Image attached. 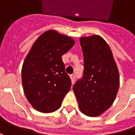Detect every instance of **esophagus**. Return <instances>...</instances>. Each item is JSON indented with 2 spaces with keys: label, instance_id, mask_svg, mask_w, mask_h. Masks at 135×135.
Masks as SVG:
<instances>
[{
  "label": "esophagus",
  "instance_id": "34e87169",
  "mask_svg": "<svg viewBox=\"0 0 135 135\" xmlns=\"http://www.w3.org/2000/svg\"><path fill=\"white\" fill-rule=\"evenodd\" d=\"M70 80H71V82H72V83H74V82H75V79H76L75 74H70Z\"/></svg>",
  "mask_w": 135,
  "mask_h": 135
}]
</instances>
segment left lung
<instances>
[{
  "label": "left lung",
  "mask_w": 135,
  "mask_h": 135,
  "mask_svg": "<svg viewBox=\"0 0 135 135\" xmlns=\"http://www.w3.org/2000/svg\"><path fill=\"white\" fill-rule=\"evenodd\" d=\"M84 59L82 78L73 86L79 107L89 117H98L111 106L116 98L119 75L107 42L98 35L81 37Z\"/></svg>",
  "instance_id": "left-lung-1"
}]
</instances>
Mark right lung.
I'll list each match as a JSON object with an SVG mask.
<instances>
[{
  "instance_id": "right-lung-1",
  "label": "right lung",
  "mask_w": 135,
  "mask_h": 135,
  "mask_svg": "<svg viewBox=\"0 0 135 135\" xmlns=\"http://www.w3.org/2000/svg\"><path fill=\"white\" fill-rule=\"evenodd\" d=\"M74 45L72 38L49 30L32 46L24 61L22 80L25 95L35 110L52 113L61 107L71 86L61 56Z\"/></svg>"
}]
</instances>
